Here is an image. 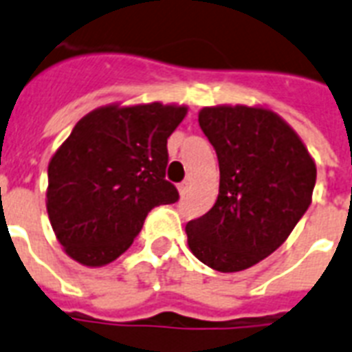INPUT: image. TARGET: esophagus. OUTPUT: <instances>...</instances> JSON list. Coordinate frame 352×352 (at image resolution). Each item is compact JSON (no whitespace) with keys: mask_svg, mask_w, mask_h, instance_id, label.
Listing matches in <instances>:
<instances>
[{"mask_svg":"<svg viewBox=\"0 0 352 352\" xmlns=\"http://www.w3.org/2000/svg\"><path fill=\"white\" fill-rule=\"evenodd\" d=\"M187 189H189V182H182V184L178 185V190H179V195H182V196L187 192Z\"/></svg>","mask_w":352,"mask_h":352,"instance_id":"34e87169","label":"esophagus"}]
</instances>
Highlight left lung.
Listing matches in <instances>:
<instances>
[{
  "label": "left lung",
  "mask_w": 352,
  "mask_h": 352,
  "mask_svg": "<svg viewBox=\"0 0 352 352\" xmlns=\"http://www.w3.org/2000/svg\"><path fill=\"white\" fill-rule=\"evenodd\" d=\"M200 128L220 168L219 198L185 226L198 261L217 272H241L274 253L307 213L316 163L287 121L266 108L207 106Z\"/></svg>",
  "instance_id": "obj_1"
}]
</instances>
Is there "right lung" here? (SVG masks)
I'll return each instance as SVG.
<instances>
[{"instance_id": "1", "label": "right lung", "mask_w": 352, "mask_h": 352, "mask_svg": "<svg viewBox=\"0 0 352 352\" xmlns=\"http://www.w3.org/2000/svg\"><path fill=\"white\" fill-rule=\"evenodd\" d=\"M187 106L97 108L75 124L47 168V214L65 253L104 266L132 246L146 214L178 201L165 179L167 139Z\"/></svg>"}]
</instances>
